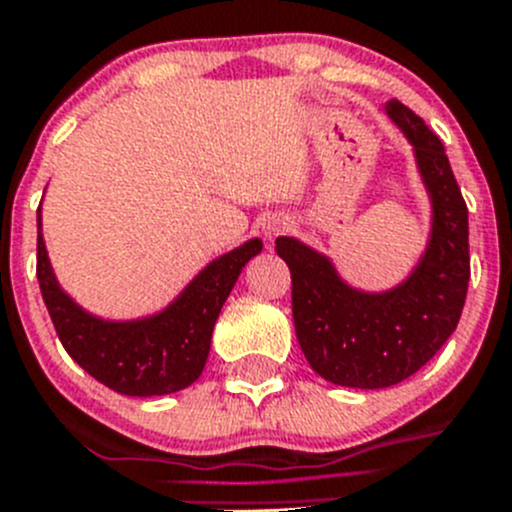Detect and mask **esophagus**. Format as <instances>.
<instances>
[{
  "instance_id": "1",
  "label": "esophagus",
  "mask_w": 512,
  "mask_h": 512,
  "mask_svg": "<svg viewBox=\"0 0 512 512\" xmlns=\"http://www.w3.org/2000/svg\"><path fill=\"white\" fill-rule=\"evenodd\" d=\"M284 231H289V221H286V218H271V221L264 226V233L269 238L279 236V233H284Z\"/></svg>"
}]
</instances>
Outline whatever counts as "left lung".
<instances>
[{
    "instance_id": "left-lung-1",
    "label": "left lung",
    "mask_w": 512,
    "mask_h": 512,
    "mask_svg": "<svg viewBox=\"0 0 512 512\" xmlns=\"http://www.w3.org/2000/svg\"><path fill=\"white\" fill-rule=\"evenodd\" d=\"M387 115L415 148L432 201V233L420 264L382 294L352 289L332 261L289 236L276 253L291 271L296 339L319 377L357 389L399 384L425 367L455 332L470 281L467 206L440 138L399 100Z\"/></svg>"
}]
</instances>
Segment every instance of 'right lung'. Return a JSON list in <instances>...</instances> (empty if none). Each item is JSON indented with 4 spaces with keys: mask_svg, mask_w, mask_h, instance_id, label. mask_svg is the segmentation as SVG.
<instances>
[{
    "mask_svg": "<svg viewBox=\"0 0 512 512\" xmlns=\"http://www.w3.org/2000/svg\"><path fill=\"white\" fill-rule=\"evenodd\" d=\"M37 228V279L62 347L97 382L130 397L178 392L201 377L223 301L243 266L264 246L251 238L223 253L160 314L105 321L87 314L60 289L47 259L40 213Z\"/></svg>",
    "mask_w": 512,
    "mask_h": 512,
    "instance_id": "add662e5",
    "label": "right lung"
}]
</instances>
